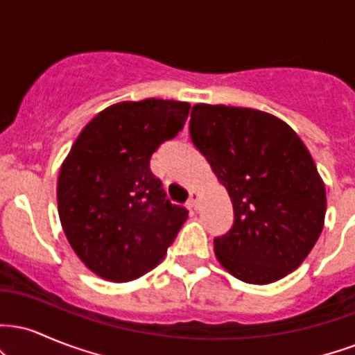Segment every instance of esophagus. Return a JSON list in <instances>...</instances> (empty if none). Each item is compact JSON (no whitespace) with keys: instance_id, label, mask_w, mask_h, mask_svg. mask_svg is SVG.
<instances>
[{"instance_id":"34e87169","label":"esophagus","mask_w":355,"mask_h":355,"mask_svg":"<svg viewBox=\"0 0 355 355\" xmlns=\"http://www.w3.org/2000/svg\"><path fill=\"white\" fill-rule=\"evenodd\" d=\"M198 198H200V195H198V191L191 190V191H190V197H189V202H187V205H189V209H197Z\"/></svg>"}]
</instances>
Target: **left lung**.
I'll use <instances>...</instances> for the list:
<instances>
[{"instance_id":"obj_1","label":"left lung","mask_w":355,"mask_h":355,"mask_svg":"<svg viewBox=\"0 0 355 355\" xmlns=\"http://www.w3.org/2000/svg\"><path fill=\"white\" fill-rule=\"evenodd\" d=\"M190 137L229 191L234 227L214 240L220 266L247 284L294 272L324 229L325 185L284 120L254 108L197 103Z\"/></svg>"}]
</instances>
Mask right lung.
I'll use <instances>...</instances> for the list:
<instances>
[{"label":"right lung","instance_id":"right-lung-1","mask_svg":"<svg viewBox=\"0 0 355 355\" xmlns=\"http://www.w3.org/2000/svg\"><path fill=\"white\" fill-rule=\"evenodd\" d=\"M189 112L187 101H120L81 130L61 164V227L73 252L101 279L145 275L189 218L150 170L155 150L180 132Z\"/></svg>","mask_w":355,"mask_h":355}]
</instances>
